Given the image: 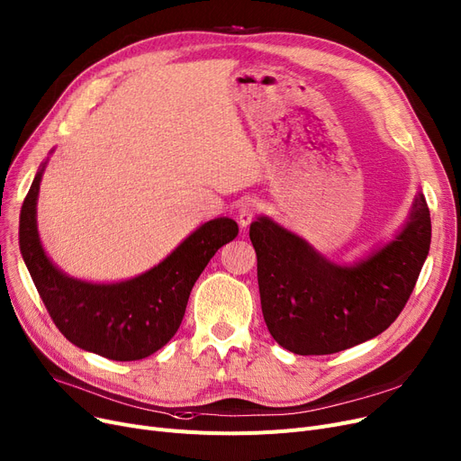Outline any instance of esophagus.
<instances>
[{
	"label": "esophagus",
	"instance_id": "34e87169",
	"mask_svg": "<svg viewBox=\"0 0 461 461\" xmlns=\"http://www.w3.org/2000/svg\"><path fill=\"white\" fill-rule=\"evenodd\" d=\"M258 210H260V203L257 199L244 201L242 206H240V210H238V221H240V225L248 227L253 221V217L258 213Z\"/></svg>",
	"mask_w": 461,
	"mask_h": 461
}]
</instances>
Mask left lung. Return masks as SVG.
Masks as SVG:
<instances>
[{"label": "left lung", "instance_id": "left-lung-1", "mask_svg": "<svg viewBox=\"0 0 461 461\" xmlns=\"http://www.w3.org/2000/svg\"><path fill=\"white\" fill-rule=\"evenodd\" d=\"M249 238L272 338L294 355H332L398 319L428 257L431 219L419 194L400 236L355 267L326 260L268 217L251 223Z\"/></svg>", "mask_w": 461, "mask_h": 461}]
</instances>
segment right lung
Returning a JSON list of instances; mask_svg holds the SVG:
<instances>
[{
    "label": "right lung",
    "mask_w": 461,
    "mask_h": 461,
    "mask_svg": "<svg viewBox=\"0 0 461 461\" xmlns=\"http://www.w3.org/2000/svg\"><path fill=\"white\" fill-rule=\"evenodd\" d=\"M42 168L20 212V251L58 330L73 345L116 362L142 360L178 332L194 281L215 255L238 234L229 217L196 229L161 265L113 285L63 276L41 246L37 194Z\"/></svg>",
    "instance_id": "add662e5"
}]
</instances>
